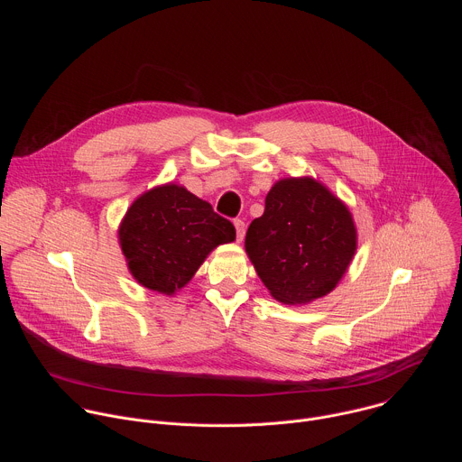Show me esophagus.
<instances>
[{
	"label": "esophagus",
	"instance_id": "obj_1",
	"mask_svg": "<svg viewBox=\"0 0 462 462\" xmlns=\"http://www.w3.org/2000/svg\"><path fill=\"white\" fill-rule=\"evenodd\" d=\"M234 226H236V237H237V241H243V237H245V230H246V225H245V221L243 219H236L234 221Z\"/></svg>",
	"mask_w": 462,
	"mask_h": 462
}]
</instances>
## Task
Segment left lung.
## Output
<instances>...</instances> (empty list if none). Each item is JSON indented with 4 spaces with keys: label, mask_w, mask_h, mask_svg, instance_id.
Returning <instances> with one entry per match:
<instances>
[{
    "label": "left lung",
    "mask_w": 462,
    "mask_h": 462,
    "mask_svg": "<svg viewBox=\"0 0 462 462\" xmlns=\"http://www.w3.org/2000/svg\"><path fill=\"white\" fill-rule=\"evenodd\" d=\"M245 248L271 294L298 305L337 287L355 255L356 230L346 205L318 180L283 179L250 223Z\"/></svg>",
    "instance_id": "obj_1"
}]
</instances>
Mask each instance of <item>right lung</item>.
I'll list each match as a JSON object with an SVG mask.
<instances>
[{"label": "right lung", "instance_id": "obj_1", "mask_svg": "<svg viewBox=\"0 0 462 462\" xmlns=\"http://www.w3.org/2000/svg\"><path fill=\"white\" fill-rule=\"evenodd\" d=\"M118 237L134 278L152 291L173 294L217 245L236 239V228L186 188L166 184L129 207Z\"/></svg>", "mask_w": 462, "mask_h": 462}]
</instances>
